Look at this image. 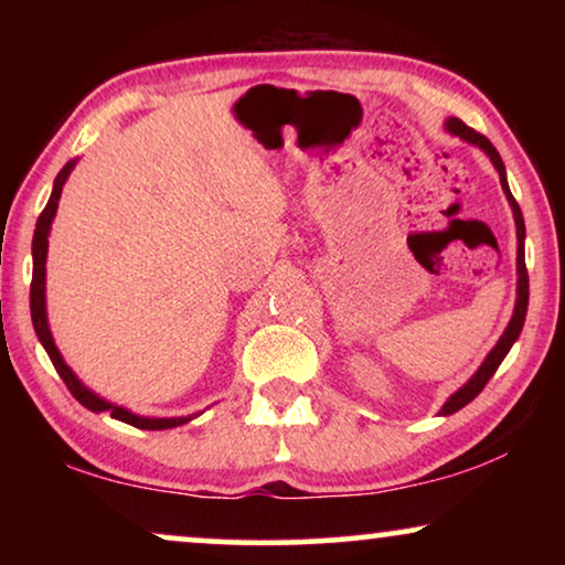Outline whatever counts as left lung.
<instances>
[{"mask_svg":"<svg viewBox=\"0 0 565 565\" xmlns=\"http://www.w3.org/2000/svg\"><path fill=\"white\" fill-rule=\"evenodd\" d=\"M445 128L450 130L452 136H460L462 141L473 143L481 149L486 157L491 159V164L497 167L499 172V180H501V190H504V195L509 200V205H512V213H514V223H516V303H514V313H512V321H509V327L504 329V334H501V339L497 342V347L489 352V358L483 360V365L476 370V375L470 377V381L462 385V388H458L452 393L450 398L445 401L443 406V416H450L455 412H460L462 406H468L470 401H473L478 393L483 391V385L491 381V375L497 373V367L501 365V360L507 358V352L512 350V344L516 342V337H520V331L524 327V316H527V300H530V277H527V265H524V218H522V211L520 205H516V200L512 195V190H509L507 184V169H504V161H501L499 151L493 149V143L489 141V138L476 134L473 128H468L466 122H462L460 118H450L445 122Z\"/></svg>","mask_w":565,"mask_h":565,"instance_id":"left-lung-1","label":"left lung"}]
</instances>
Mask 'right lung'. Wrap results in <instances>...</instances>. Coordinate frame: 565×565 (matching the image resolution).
I'll return each mask as SVG.
<instances>
[{
  "instance_id": "1",
  "label": "right lung",
  "mask_w": 565,
  "mask_h": 565,
  "mask_svg": "<svg viewBox=\"0 0 565 565\" xmlns=\"http://www.w3.org/2000/svg\"><path fill=\"white\" fill-rule=\"evenodd\" d=\"M76 161H68V164L61 169L56 182H53V192L49 198V203H45L41 218L35 223V234H33V282H30V316H33V327H35V334L41 339V344L45 347V352H49V358L53 362V367H56V373L61 375V381L66 383V388L72 391V396L79 401L82 406H87L89 412H110L113 419L118 422H126L130 427H138V429H172V427H182V424H188L190 419H195V416H172V419H151V416H138L134 412H128V408L122 406H115L110 401L99 398L97 393H92L87 385H84L79 377L74 375V370L66 365L64 358H61L56 342H53L51 337V329H49V313H45V257H49V234H51V223L56 218V211H58V200H61V190H64V182L68 180V174H72Z\"/></svg>"
}]
</instances>
